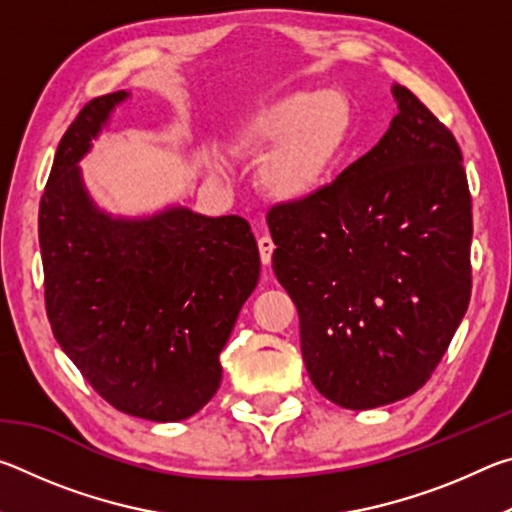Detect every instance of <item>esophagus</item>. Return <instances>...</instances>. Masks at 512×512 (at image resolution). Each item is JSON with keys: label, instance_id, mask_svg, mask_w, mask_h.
Wrapping results in <instances>:
<instances>
[{"label": "esophagus", "instance_id": "34e87169", "mask_svg": "<svg viewBox=\"0 0 512 512\" xmlns=\"http://www.w3.org/2000/svg\"><path fill=\"white\" fill-rule=\"evenodd\" d=\"M257 246H259V257H262V264H264V266H268V264H271V259H273V250H275L273 239L268 237V235H262V237L257 239Z\"/></svg>", "mask_w": 512, "mask_h": 512}]
</instances>
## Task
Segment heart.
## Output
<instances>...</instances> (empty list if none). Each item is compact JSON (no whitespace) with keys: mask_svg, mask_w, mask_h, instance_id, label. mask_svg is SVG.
Instances as JSON below:
<instances>
[{"mask_svg":"<svg viewBox=\"0 0 512 512\" xmlns=\"http://www.w3.org/2000/svg\"><path fill=\"white\" fill-rule=\"evenodd\" d=\"M352 112L339 92L291 90L277 94L239 128L246 151H268L259 185L280 203L305 201L323 183L348 142Z\"/></svg>","mask_w":512,"mask_h":512,"instance_id":"1","label":"heart"}]
</instances>
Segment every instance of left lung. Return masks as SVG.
<instances>
[{
	"label": "left lung",
	"mask_w": 512,
	"mask_h": 512,
	"mask_svg": "<svg viewBox=\"0 0 512 512\" xmlns=\"http://www.w3.org/2000/svg\"><path fill=\"white\" fill-rule=\"evenodd\" d=\"M377 146L329 187L268 212L273 271L318 393L352 411L413 395L472 291V198L454 135L402 85Z\"/></svg>",
	"instance_id": "obj_1"
}]
</instances>
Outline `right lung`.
<instances>
[{
  "instance_id": "obj_1",
  "label": "right lung",
  "mask_w": 512,
  "mask_h": 512,
  "mask_svg": "<svg viewBox=\"0 0 512 512\" xmlns=\"http://www.w3.org/2000/svg\"><path fill=\"white\" fill-rule=\"evenodd\" d=\"M128 99H92L58 144L38 216L47 316L103 400L178 422L219 391V354L257 287L259 250L235 214L167 205L128 216L94 201L81 160Z\"/></svg>"
}]
</instances>
